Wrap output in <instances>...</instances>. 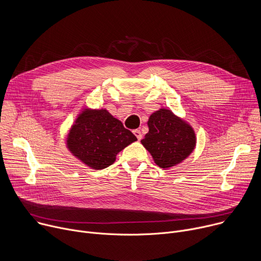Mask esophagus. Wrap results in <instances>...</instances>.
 Here are the masks:
<instances>
[{"instance_id": "1", "label": "esophagus", "mask_w": 261, "mask_h": 261, "mask_svg": "<svg viewBox=\"0 0 261 261\" xmlns=\"http://www.w3.org/2000/svg\"><path fill=\"white\" fill-rule=\"evenodd\" d=\"M133 133H134V135L137 137V139H138V140H140V139L142 138V134H141L140 130H134V131H133Z\"/></svg>"}]
</instances>
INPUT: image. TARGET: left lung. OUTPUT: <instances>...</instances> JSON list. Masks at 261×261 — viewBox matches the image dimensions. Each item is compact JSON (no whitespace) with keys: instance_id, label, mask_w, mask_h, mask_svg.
I'll list each match as a JSON object with an SVG mask.
<instances>
[{"instance_id":"1","label":"left lung","mask_w":261,"mask_h":261,"mask_svg":"<svg viewBox=\"0 0 261 261\" xmlns=\"http://www.w3.org/2000/svg\"><path fill=\"white\" fill-rule=\"evenodd\" d=\"M147 126L148 132L141 143L159 167H172L193 152L196 144L194 130L171 110L161 108L152 114Z\"/></svg>"}]
</instances>
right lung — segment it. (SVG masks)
<instances>
[{
    "label": "right lung",
    "mask_w": 261,
    "mask_h": 261,
    "mask_svg": "<svg viewBox=\"0 0 261 261\" xmlns=\"http://www.w3.org/2000/svg\"><path fill=\"white\" fill-rule=\"evenodd\" d=\"M136 136L106 109H85L70 129L69 151L93 169H103L117 154L136 141Z\"/></svg>",
    "instance_id": "1"
}]
</instances>
